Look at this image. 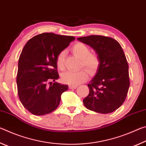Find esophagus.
I'll return each instance as SVG.
<instances>
[{
    "label": "esophagus",
    "mask_w": 146,
    "mask_h": 146,
    "mask_svg": "<svg viewBox=\"0 0 146 146\" xmlns=\"http://www.w3.org/2000/svg\"><path fill=\"white\" fill-rule=\"evenodd\" d=\"M76 88H77V86H72V85L69 86V88L70 89H73V90H75V89H76Z\"/></svg>",
    "instance_id": "1"
}]
</instances>
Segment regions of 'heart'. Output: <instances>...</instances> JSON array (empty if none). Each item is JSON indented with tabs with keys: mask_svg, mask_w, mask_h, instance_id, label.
Segmentation results:
<instances>
[{
	"mask_svg": "<svg viewBox=\"0 0 146 146\" xmlns=\"http://www.w3.org/2000/svg\"><path fill=\"white\" fill-rule=\"evenodd\" d=\"M74 55L81 59V67L85 68L89 73H93L98 70L100 65V58L97 53H90L89 47L82 42H77L71 48ZM65 51L59 52L56 58V64L60 70L64 69L65 60ZM88 73L85 70H81L77 72L67 71L62 76V80L64 83L69 85L77 86L87 80Z\"/></svg>",
	"mask_w": 146,
	"mask_h": 146,
	"instance_id": "obj_1",
	"label": "heart"
}]
</instances>
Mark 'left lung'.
<instances>
[{
	"instance_id": "left-lung-1",
	"label": "left lung",
	"mask_w": 146,
	"mask_h": 146,
	"mask_svg": "<svg viewBox=\"0 0 146 146\" xmlns=\"http://www.w3.org/2000/svg\"><path fill=\"white\" fill-rule=\"evenodd\" d=\"M77 40L93 48L100 58L97 72L88 84L90 93L84 105L102 114L115 111L125 101L130 85L129 66L122 47L114 38L102 35Z\"/></svg>"
}]
</instances>
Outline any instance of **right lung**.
Instances as JSON below:
<instances>
[{
    "label": "right lung",
    "instance_id": "obj_1",
    "mask_svg": "<svg viewBox=\"0 0 146 146\" xmlns=\"http://www.w3.org/2000/svg\"><path fill=\"white\" fill-rule=\"evenodd\" d=\"M75 39L73 36L44 33L24 46L19 60L17 90L22 104L33 115L53 112L60 104L62 93L68 90V86L49 81L59 78L56 56Z\"/></svg>",
    "mask_w": 146,
    "mask_h": 146
}]
</instances>
